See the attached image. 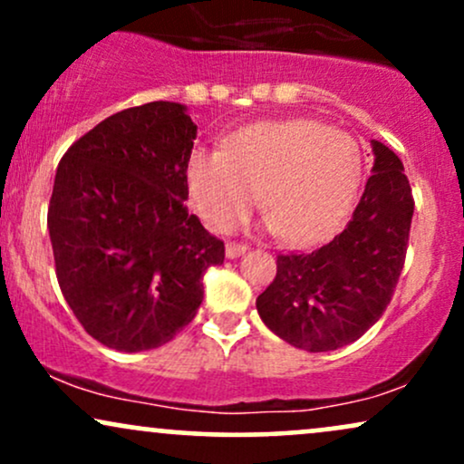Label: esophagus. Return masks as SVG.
Segmentation results:
<instances>
[{
  "instance_id": "obj_1",
  "label": "esophagus",
  "mask_w": 464,
  "mask_h": 464,
  "mask_svg": "<svg viewBox=\"0 0 464 464\" xmlns=\"http://www.w3.org/2000/svg\"><path fill=\"white\" fill-rule=\"evenodd\" d=\"M246 244H242V242H227V257L228 259H236V257H239V255H244L246 253Z\"/></svg>"
}]
</instances>
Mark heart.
<instances>
[{"label": "heart", "instance_id": "1", "mask_svg": "<svg viewBox=\"0 0 464 464\" xmlns=\"http://www.w3.org/2000/svg\"><path fill=\"white\" fill-rule=\"evenodd\" d=\"M360 143L323 121L276 120L233 132L222 150L188 163L191 207L207 228L233 231L259 194L268 227L292 246L327 237L347 216L362 183Z\"/></svg>", "mask_w": 464, "mask_h": 464}]
</instances>
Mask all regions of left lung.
<instances>
[{"label": "left lung", "instance_id": "obj_1", "mask_svg": "<svg viewBox=\"0 0 464 464\" xmlns=\"http://www.w3.org/2000/svg\"><path fill=\"white\" fill-rule=\"evenodd\" d=\"M372 174L349 225L312 253L276 255V276L257 296L270 332L296 349L334 351L380 321L406 262L412 189L391 148L372 141Z\"/></svg>", "mask_w": 464, "mask_h": 464}]
</instances>
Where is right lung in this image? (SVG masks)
Masks as SVG:
<instances>
[{
	"label": "right lung",
	"mask_w": 464,
	"mask_h": 464,
	"mask_svg": "<svg viewBox=\"0 0 464 464\" xmlns=\"http://www.w3.org/2000/svg\"><path fill=\"white\" fill-rule=\"evenodd\" d=\"M196 124L179 102L106 117L61 159L47 209L58 285L104 347L157 349L194 321L225 242L185 207Z\"/></svg>",
	"instance_id": "obj_1"
}]
</instances>
